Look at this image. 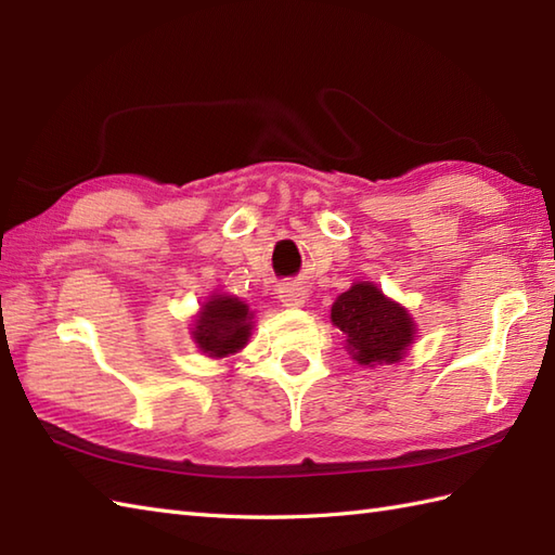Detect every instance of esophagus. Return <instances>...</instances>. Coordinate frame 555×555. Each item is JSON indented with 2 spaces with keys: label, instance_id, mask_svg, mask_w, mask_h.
Returning <instances> with one entry per match:
<instances>
[{
  "label": "esophagus",
  "instance_id": "obj_1",
  "mask_svg": "<svg viewBox=\"0 0 555 555\" xmlns=\"http://www.w3.org/2000/svg\"><path fill=\"white\" fill-rule=\"evenodd\" d=\"M305 296H308V293H305L298 284H286L279 288V300L284 302V308H302Z\"/></svg>",
  "mask_w": 555,
  "mask_h": 555
}]
</instances>
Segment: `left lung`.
<instances>
[{
    "instance_id": "left-lung-1",
    "label": "left lung",
    "mask_w": 555,
    "mask_h": 555,
    "mask_svg": "<svg viewBox=\"0 0 555 555\" xmlns=\"http://www.w3.org/2000/svg\"><path fill=\"white\" fill-rule=\"evenodd\" d=\"M332 324L346 336L350 358L364 367L400 362L415 344L417 324L403 305L372 281H356L332 305Z\"/></svg>"
}]
</instances>
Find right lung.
I'll list each match as a JSON object with an SVG mask.
<instances>
[{
    "label": "right lung",
    "mask_w": 555,
    "mask_h": 555,
    "mask_svg": "<svg viewBox=\"0 0 555 555\" xmlns=\"http://www.w3.org/2000/svg\"><path fill=\"white\" fill-rule=\"evenodd\" d=\"M253 320L255 312L245 300L227 296V293H215L197 310L191 324V338L197 350L211 360L231 358L250 340Z\"/></svg>",
    "instance_id": "right-lung-1"
}]
</instances>
